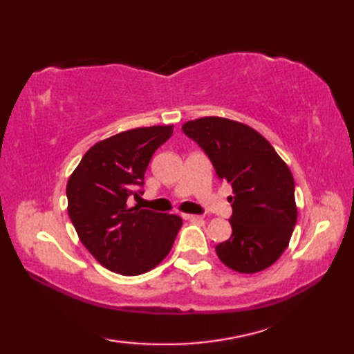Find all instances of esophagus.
<instances>
[{
	"label": "esophagus",
	"mask_w": 354,
	"mask_h": 354,
	"mask_svg": "<svg viewBox=\"0 0 354 354\" xmlns=\"http://www.w3.org/2000/svg\"><path fill=\"white\" fill-rule=\"evenodd\" d=\"M181 216L185 221H201L202 219L201 216H196V214H181Z\"/></svg>",
	"instance_id": "esophagus-1"
}]
</instances>
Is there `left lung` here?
Returning a JSON list of instances; mask_svg holds the SVG:
<instances>
[{
	"mask_svg": "<svg viewBox=\"0 0 354 354\" xmlns=\"http://www.w3.org/2000/svg\"><path fill=\"white\" fill-rule=\"evenodd\" d=\"M183 131L234 192L228 198L232 234L216 246L217 257L242 274L274 265L289 245L298 216L288 164L263 135L234 120L202 117L184 123Z\"/></svg>",
	"mask_w": 354,
	"mask_h": 354,
	"instance_id": "obj_1",
	"label": "left lung"
}]
</instances>
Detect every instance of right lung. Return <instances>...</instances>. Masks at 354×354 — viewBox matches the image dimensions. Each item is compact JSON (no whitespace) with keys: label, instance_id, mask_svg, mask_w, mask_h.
Listing matches in <instances>:
<instances>
[{"label":"right lung","instance_id":"right-lung-1","mask_svg":"<svg viewBox=\"0 0 354 354\" xmlns=\"http://www.w3.org/2000/svg\"><path fill=\"white\" fill-rule=\"evenodd\" d=\"M171 133L173 126L137 127L95 142L66 184L68 216L80 242L112 272L140 275L153 269L181 228L176 214L126 204L145 183L155 150Z\"/></svg>","mask_w":354,"mask_h":354}]
</instances>
